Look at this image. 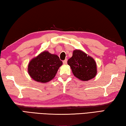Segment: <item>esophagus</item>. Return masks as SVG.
<instances>
[{
    "mask_svg": "<svg viewBox=\"0 0 126 126\" xmlns=\"http://www.w3.org/2000/svg\"><path fill=\"white\" fill-rule=\"evenodd\" d=\"M63 63L64 64H67V59H65L64 61H63Z\"/></svg>",
    "mask_w": 126,
    "mask_h": 126,
    "instance_id": "esophagus-1",
    "label": "esophagus"
}]
</instances>
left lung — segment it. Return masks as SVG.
Masks as SVG:
<instances>
[{"instance_id":"8db88e82","label":"left lung","mask_w":126,"mask_h":126,"mask_svg":"<svg viewBox=\"0 0 126 126\" xmlns=\"http://www.w3.org/2000/svg\"><path fill=\"white\" fill-rule=\"evenodd\" d=\"M67 63L74 76L81 80H89L96 76L97 65L95 61L82 50H74Z\"/></svg>"}]
</instances>
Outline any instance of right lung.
<instances>
[{"mask_svg":"<svg viewBox=\"0 0 126 126\" xmlns=\"http://www.w3.org/2000/svg\"><path fill=\"white\" fill-rule=\"evenodd\" d=\"M62 64L58 55L44 51L30 61L28 72L33 79L47 83L54 78Z\"/></svg>","mask_w":126,"mask_h":126,"instance_id":"1","label":"right lung"}]
</instances>
